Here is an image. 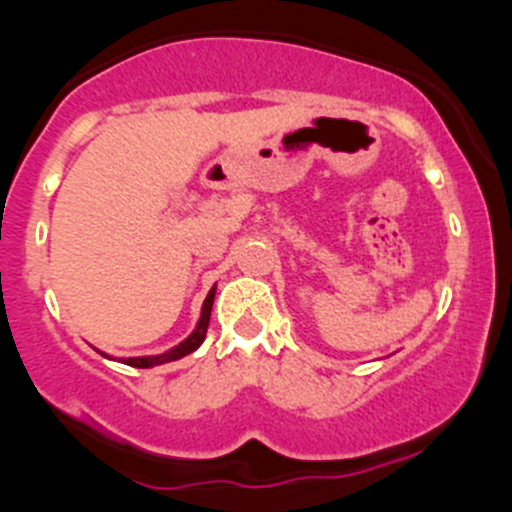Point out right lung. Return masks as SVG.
I'll return each mask as SVG.
<instances>
[{"instance_id": "right-lung-1", "label": "right lung", "mask_w": 512, "mask_h": 512, "mask_svg": "<svg viewBox=\"0 0 512 512\" xmlns=\"http://www.w3.org/2000/svg\"><path fill=\"white\" fill-rule=\"evenodd\" d=\"M213 299H215V289H210L208 297H205L203 302V314H200V322L198 327H195V332L190 334L185 342H180L178 347H173L170 352L165 354H158V356H136V359H126L128 366H136V369H148V366H158V364H165V361H175L180 359V356H188L193 354L195 349L203 344L205 334H208V324H210V312H213Z\"/></svg>"}]
</instances>
